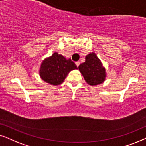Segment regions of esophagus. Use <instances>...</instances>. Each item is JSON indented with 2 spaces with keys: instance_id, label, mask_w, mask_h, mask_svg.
<instances>
[{
  "instance_id": "esophagus-1",
  "label": "esophagus",
  "mask_w": 146,
  "mask_h": 146,
  "mask_svg": "<svg viewBox=\"0 0 146 146\" xmlns=\"http://www.w3.org/2000/svg\"><path fill=\"white\" fill-rule=\"evenodd\" d=\"M75 64H76V65L77 66V67H79V65H80V62H79V61H77V62H75Z\"/></svg>"
}]
</instances>
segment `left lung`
<instances>
[{
    "instance_id": "1",
    "label": "left lung",
    "mask_w": 146,
    "mask_h": 146,
    "mask_svg": "<svg viewBox=\"0 0 146 146\" xmlns=\"http://www.w3.org/2000/svg\"><path fill=\"white\" fill-rule=\"evenodd\" d=\"M79 70L90 85H100L106 80V69L95 53H89L85 57V61L79 65Z\"/></svg>"
}]
</instances>
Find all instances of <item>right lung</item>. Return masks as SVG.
Returning a JSON list of instances; mask_svg holds the SVG:
<instances>
[{"label":"right lung","instance_id":"right-lung-1","mask_svg":"<svg viewBox=\"0 0 146 146\" xmlns=\"http://www.w3.org/2000/svg\"><path fill=\"white\" fill-rule=\"evenodd\" d=\"M74 69H77V67L71 59H67L58 53H54L42 61L39 75L45 82L58 85L63 83L69 72Z\"/></svg>","mask_w":146,"mask_h":146}]
</instances>
